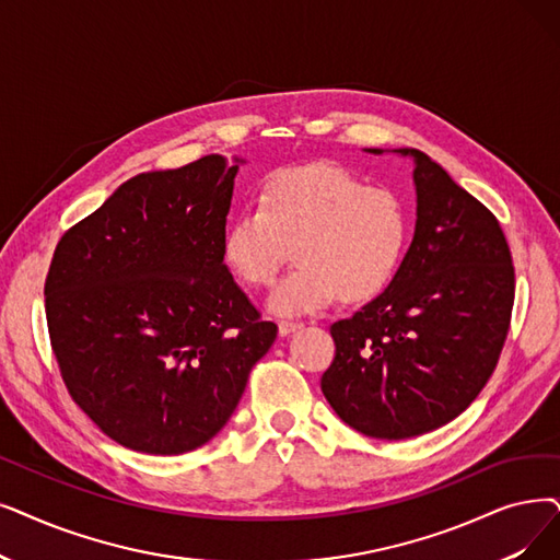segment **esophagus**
Returning a JSON list of instances; mask_svg holds the SVG:
<instances>
[{"mask_svg":"<svg viewBox=\"0 0 560 560\" xmlns=\"http://www.w3.org/2000/svg\"><path fill=\"white\" fill-rule=\"evenodd\" d=\"M300 327H302V323H295V320H281V323H279V334H281V336H288V334L298 331Z\"/></svg>","mask_w":560,"mask_h":560,"instance_id":"esophagus-1","label":"esophagus"}]
</instances>
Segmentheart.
<instances>
[{
  "label": "heart",
  "mask_w": 560,
  "mask_h": 560,
  "mask_svg": "<svg viewBox=\"0 0 560 560\" xmlns=\"http://www.w3.org/2000/svg\"><path fill=\"white\" fill-rule=\"evenodd\" d=\"M409 242V212L396 191L329 162L281 168L224 233V258L240 281L272 285L290 249L298 265L270 295L277 315H302L340 300L371 302L396 279Z\"/></svg>",
  "instance_id": "obj_1"
}]
</instances>
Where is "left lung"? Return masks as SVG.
<instances>
[{"instance_id":"obj_1","label":"left lung","mask_w":560,"mask_h":560,"mask_svg":"<svg viewBox=\"0 0 560 560\" xmlns=\"http://www.w3.org/2000/svg\"><path fill=\"white\" fill-rule=\"evenodd\" d=\"M394 153L415 160V237L392 285L331 325L336 357L320 380L340 421L375 440L459 417L497 369L515 302L497 217L425 153Z\"/></svg>"}]
</instances>
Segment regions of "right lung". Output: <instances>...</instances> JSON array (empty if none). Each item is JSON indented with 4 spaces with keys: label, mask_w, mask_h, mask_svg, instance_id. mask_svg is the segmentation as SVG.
Here are the masks:
<instances>
[{
    "label": "right lung",
    "mask_w": 560,
    "mask_h": 560,
    "mask_svg": "<svg viewBox=\"0 0 560 560\" xmlns=\"http://www.w3.org/2000/svg\"><path fill=\"white\" fill-rule=\"evenodd\" d=\"M242 162L206 155L139 174L55 249L45 315L61 377L120 446H203L275 343L277 325L260 320L224 262Z\"/></svg>",
    "instance_id": "add662e5"
}]
</instances>
